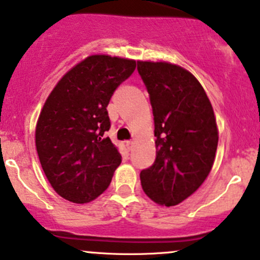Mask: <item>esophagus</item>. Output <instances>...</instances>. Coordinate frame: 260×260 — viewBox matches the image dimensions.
I'll use <instances>...</instances> for the list:
<instances>
[{
	"label": "esophagus",
	"mask_w": 260,
	"mask_h": 260,
	"mask_svg": "<svg viewBox=\"0 0 260 260\" xmlns=\"http://www.w3.org/2000/svg\"><path fill=\"white\" fill-rule=\"evenodd\" d=\"M133 143H135V142H133L132 139H131V141H127V142H125V145H127V148H128V149H132V147H133Z\"/></svg>",
	"instance_id": "obj_1"
}]
</instances>
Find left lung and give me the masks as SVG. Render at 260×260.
Segmentation results:
<instances>
[{
  "label": "left lung",
  "instance_id": "8db88e82",
  "mask_svg": "<svg viewBox=\"0 0 260 260\" xmlns=\"http://www.w3.org/2000/svg\"><path fill=\"white\" fill-rule=\"evenodd\" d=\"M154 116L156 156L141 172L154 202L175 206L201 186L215 160L218 132L206 92L192 74L169 62L138 61Z\"/></svg>",
  "mask_w": 260,
  "mask_h": 260
}]
</instances>
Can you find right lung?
Segmentation results:
<instances>
[{"mask_svg":"<svg viewBox=\"0 0 260 260\" xmlns=\"http://www.w3.org/2000/svg\"><path fill=\"white\" fill-rule=\"evenodd\" d=\"M136 61L91 55L68 71L45 101L36 128L39 160L53 189L85 204L107 189L122 156L106 132L107 106Z\"/></svg>","mask_w":260,"mask_h":260,"instance_id":"1","label":"right lung"}]
</instances>
